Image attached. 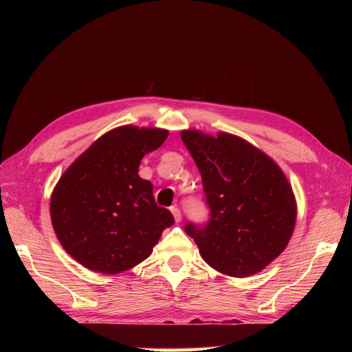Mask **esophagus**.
<instances>
[{"mask_svg": "<svg viewBox=\"0 0 352 352\" xmlns=\"http://www.w3.org/2000/svg\"><path fill=\"white\" fill-rule=\"evenodd\" d=\"M170 212H172V216H174L177 223L182 222V212H180V210H178L177 206H172V208H170Z\"/></svg>", "mask_w": 352, "mask_h": 352, "instance_id": "esophagus-1", "label": "esophagus"}]
</instances>
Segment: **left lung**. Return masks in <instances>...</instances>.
I'll return each mask as SVG.
<instances>
[{
  "label": "left lung",
  "instance_id": "8db88e82",
  "mask_svg": "<svg viewBox=\"0 0 352 352\" xmlns=\"http://www.w3.org/2000/svg\"><path fill=\"white\" fill-rule=\"evenodd\" d=\"M201 174L210 222L186 225L208 265L247 278L281 254L296 222V200L287 177L269 155L241 136L182 130Z\"/></svg>",
  "mask_w": 352,
  "mask_h": 352
}]
</instances>
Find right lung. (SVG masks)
Segmentation results:
<instances>
[{
	"mask_svg": "<svg viewBox=\"0 0 352 352\" xmlns=\"http://www.w3.org/2000/svg\"><path fill=\"white\" fill-rule=\"evenodd\" d=\"M169 132L121 126L104 133L63 172L51 194V222L58 242L88 270L116 275L152 254L172 214L155 204L141 160Z\"/></svg>",
	"mask_w": 352,
	"mask_h": 352,
	"instance_id": "add662e5",
	"label": "right lung"
}]
</instances>
